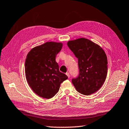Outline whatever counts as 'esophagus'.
<instances>
[{"label": "esophagus", "instance_id": "obj_1", "mask_svg": "<svg viewBox=\"0 0 129 129\" xmlns=\"http://www.w3.org/2000/svg\"><path fill=\"white\" fill-rule=\"evenodd\" d=\"M66 75L67 76H68V78H70V73H68V72H67L66 73Z\"/></svg>", "mask_w": 129, "mask_h": 129}]
</instances>
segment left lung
Returning <instances> with one entry per match:
<instances>
[{
  "instance_id": "obj_1",
  "label": "left lung",
  "mask_w": 129,
  "mask_h": 129,
  "mask_svg": "<svg viewBox=\"0 0 129 129\" xmlns=\"http://www.w3.org/2000/svg\"><path fill=\"white\" fill-rule=\"evenodd\" d=\"M67 46L78 58L80 73L72 82L78 92L90 95L103 85L107 73L106 53L98 44L80 38L69 41Z\"/></svg>"
}]
</instances>
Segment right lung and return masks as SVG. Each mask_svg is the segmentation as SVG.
Here are the masks:
<instances>
[{
	"label": "right lung",
	"mask_w": 129,
	"mask_h": 129,
	"mask_svg": "<svg viewBox=\"0 0 129 129\" xmlns=\"http://www.w3.org/2000/svg\"><path fill=\"white\" fill-rule=\"evenodd\" d=\"M61 42H47L29 52L25 62V75L29 86L41 98L51 99L59 91L61 83L68 78L59 71L56 55Z\"/></svg>",
	"instance_id": "1"
}]
</instances>
